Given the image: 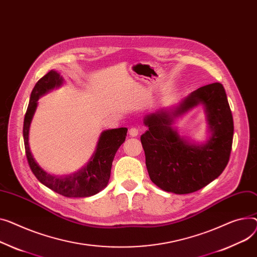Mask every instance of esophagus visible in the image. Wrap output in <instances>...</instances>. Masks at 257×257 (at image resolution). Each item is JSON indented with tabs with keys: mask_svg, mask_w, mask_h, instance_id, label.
Listing matches in <instances>:
<instances>
[{
	"mask_svg": "<svg viewBox=\"0 0 257 257\" xmlns=\"http://www.w3.org/2000/svg\"><path fill=\"white\" fill-rule=\"evenodd\" d=\"M129 135L132 136V138H135V136L139 135V129L138 128H130L129 129Z\"/></svg>",
	"mask_w": 257,
	"mask_h": 257,
	"instance_id": "34e87169",
	"label": "esophagus"
}]
</instances>
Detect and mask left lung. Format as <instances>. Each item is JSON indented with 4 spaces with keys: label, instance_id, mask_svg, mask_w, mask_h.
I'll use <instances>...</instances> for the list:
<instances>
[{
    "label": "left lung",
    "instance_id": "left-lung-1",
    "mask_svg": "<svg viewBox=\"0 0 257 257\" xmlns=\"http://www.w3.org/2000/svg\"><path fill=\"white\" fill-rule=\"evenodd\" d=\"M202 105L209 138L201 145L191 143L173 127L175 119ZM148 130L141 141L151 181L176 194L195 192L217 179L226 167L232 146L233 119L223 85L207 84L177 105L163 107L144 118Z\"/></svg>",
    "mask_w": 257,
    "mask_h": 257
}]
</instances>
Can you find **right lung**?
I'll use <instances>...</instances> for the list:
<instances>
[{"label": "right lung", "instance_id": "add662e5", "mask_svg": "<svg viewBox=\"0 0 257 257\" xmlns=\"http://www.w3.org/2000/svg\"><path fill=\"white\" fill-rule=\"evenodd\" d=\"M64 78L56 70H50L34 87L24 121V142L26 155L33 174L40 183L66 197H89L107 186L112 161L117 149L125 142L127 128L104 130L100 134L96 150L89 162L77 172L68 176H54L46 173L34 158L29 145V132L38 100L51 90L60 88Z\"/></svg>", "mask_w": 257, "mask_h": 257}]
</instances>
